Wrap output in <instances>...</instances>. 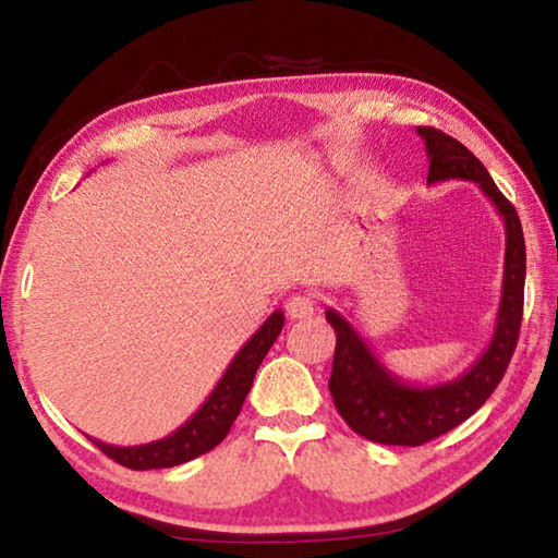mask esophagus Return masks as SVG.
Instances as JSON below:
<instances>
[{
  "label": "esophagus",
  "instance_id": "1",
  "mask_svg": "<svg viewBox=\"0 0 558 558\" xmlns=\"http://www.w3.org/2000/svg\"><path fill=\"white\" fill-rule=\"evenodd\" d=\"M317 310V302L313 295H307V292H298V295H292L286 302V313L290 319H307L313 317Z\"/></svg>",
  "mask_w": 558,
  "mask_h": 558
}]
</instances>
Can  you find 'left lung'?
Returning a JSON list of instances; mask_svg holds the SVG:
<instances>
[{"instance_id":"8db88e82","label":"left lung","mask_w":558,"mask_h":558,"mask_svg":"<svg viewBox=\"0 0 558 558\" xmlns=\"http://www.w3.org/2000/svg\"><path fill=\"white\" fill-rule=\"evenodd\" d=\"M428 153V184L468 179L483 189L505 219V278L497 323L489 344L468 372L446 384H405L376 359L364 337L337 313L327 310L337 347L329 391L347 426L384 446H423L468 421L497 389L514 354L524 307L526 248L514 206L505 199L483 162L456 137L436 128H415Z\"/></svg>"}]
</instances>
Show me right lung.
<instances>
[{
  "mask_svg": "<svg viewBox=\"0 0 558 558\" xmlns=\"http://www.w3.org/2000/svg\"><path fill=\"white\" fill-rule=\"evenodd\" d=\"M282 323H286V317H282L280 310H276V313L263 323L258 332L241 347V352L233 356L229 369L223 372L219 384H216V389L209 393V399L202 403V409L196 411L182 428H177L172 436L132 448L108 446V442L100 440L93 442H96L108 458L130 470L174 468L204 456V452H209L229 436L235 415L241 413L245 396L251 391L253 376H256L260 362L268 354V349L278 339Z\"/></svg>",
  "mask_w": 558,
  "mask_h": 558,
  "instance_id": "obj_1",
  "label": "right lung"
}]
</instances>
